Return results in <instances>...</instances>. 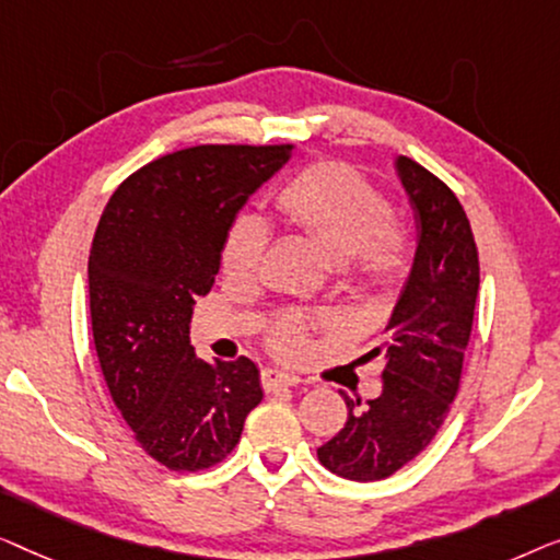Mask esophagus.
I'll list each match as a JSON object with an SVG mask.
<instances>
[{
	"label": "esophagus",
	"instance_id": "esophagus-1",
	"mask_svg": "<svg viewBox=\"0 0 560 560\" xmlns=\"http://www.w3.org/2000/svg\"><path fill=\"white\" fill-rule=\"evenodd\" d=\"M261 383L266 390H277V388H289V385H296L299 377L283 373V370H277V368H264Z\"/></svg>",
	"mask_w": 560,
	"mask_h": 560
}]
</instances>
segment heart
I'll return each mask as SVG.
<instances>
[{"mask_svg":"<svg viewBox=\"0 0 560 560\" xmlns=\"http://www.w3.org/2000/svg\"><path fill=\"white\" fill-rule=\"evenodd\" d=\"M277 210L291 228L319 243L335 266H342L368 287L385 289L406 273L408 246L396 212L383 192L345 164H314L289 179L277 195ZM266 223L243 212L228 225L220 264L233 279L254 277L266 248ZM281 355L299 358L310 350L306 327L281 319L271 335Z\"/></svg>","mask_w":560,"mask_h":560,"instance_id":"1","label":"heart"}]
</instances>
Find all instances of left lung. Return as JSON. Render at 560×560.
I'll return each mask as SVG.
<instances>
[{
  "label": "left lung",
  "mask_w": 560,
  "mask_h": 560,
  "mask_svg": "<svg viewBox=\"0 0 560 560\" xmlns=\"http://www.w3.org/2000/svg\"><path fill=\"white\" fill-rule=\"evenodd\" d=\"M396 175L416 220V254L393 306L383 342V390L350 398L348 421L317 448L337 477L375 482L390 477L431 444L459 390L464 350L479 291V258L467 212L439 177L408 156H396Z\"/></svg>",
  "instance_id": "1"
}]
</instances>
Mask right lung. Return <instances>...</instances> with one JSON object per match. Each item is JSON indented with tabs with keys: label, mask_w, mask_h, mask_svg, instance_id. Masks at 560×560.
<instances>
[{
	"label": "right lung",
	"mask_w": 560,
	"mask_h": 560,
	"mask_svg": "<svg viewBox=\"0 0 560 560\" xmlns=\"http://www.w3.org/2000/svg\"><path fill=\"white\" fill-rule=\"evenodd\" d=\"M291 147H192L124 179L89 258L101 373L141 448L167 469L233 452L264 390L254 360L208 362L190 342L195 299L220 271L228 225Z\"/></svg>",
	"instance_id": "obj_1"
}]
</instances>
